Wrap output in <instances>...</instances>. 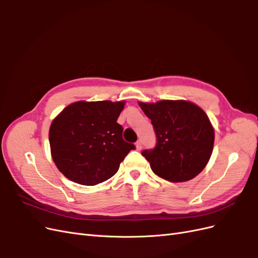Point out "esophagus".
<instances>
[{"label":"esophagus","instance_id":"esophagus-1","mask_svg":"<svg viewBox=\"0 0 258 258\" xmlns=\"http://www.w3.org/2000/svg\"><path fill=\"white\" fill-rule=\"evenodd\" d=\"M136 148H137L138 151H141V148H142V142L140 141V140L136 143Z\"/></svg>","mask_w":258,"mask_h":258}]
</instances>
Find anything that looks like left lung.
<instances>
[{
  "label": "left lung",
  "instance_id": "left-lung-1",
  "mask_svg": "<svg viewBox=\"0 0 258 258\" xmlns=\"http://www.w3.org/2000/svg\"><path fill=\"white\" fill-rule=\"evenodd\" d=\"M157 137L142 155L155 174L169 182H186L205 169L213 152L214 129L205 111L189 101L139 102Z\"/></svg>",
  "mask_w": 258,
  "mask_h": 258
}]
</instances>
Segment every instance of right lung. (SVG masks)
Here are the masks:
<instances>
[{
  "label": "right lung",
  "mask_w": 258,
  "mask_h": 258,
  "mask_svg": "<svg viewBox=\"0 0 258 258\" xmlns=\"http://www.w3.org/2000/svg\"><path fill=\"white\" fill-rule=\"evenodd\" d=\"M124 101H77L64 107L49 128L53 162L72 182L93 186L112 177L136 146L122 139L117 118Z\"/></svg>",
  "instance_id": "add662e5"
}]
</instances>
